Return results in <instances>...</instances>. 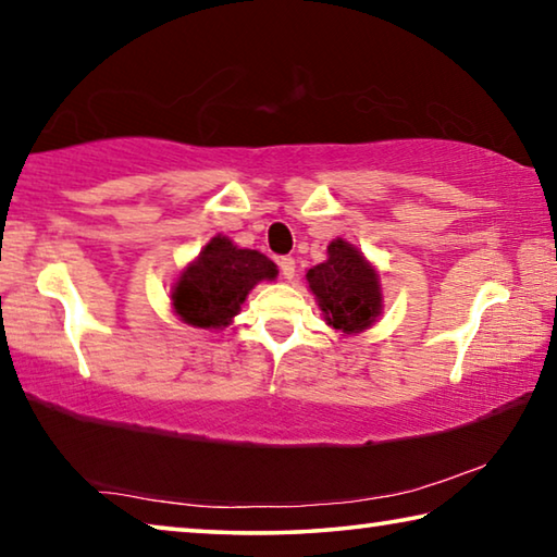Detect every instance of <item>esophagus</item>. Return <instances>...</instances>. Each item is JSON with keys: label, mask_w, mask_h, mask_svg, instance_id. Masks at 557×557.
Segmentation results:
<instances>
[{"label": "esophagus", "mask_w": 557, "mask_h": 557, "mask_svg": "<svg viewBox=\"0 0 557 557\" xmlns=\"http://www.w3.org/2000/svg\"><path fill=\"white\" fill-rule=\"evenodd\" d=\"M295 270H297L295 258H280V272H282V277L292 280V277H295Z\"/></svg>", "instance_id": "obj_1"}]
</instances>
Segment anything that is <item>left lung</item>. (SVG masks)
Instances as JSON below:
<instances>
[{"label":"left lung","mask_w":557,"mask_h":557,"mask_svg":"<svg viewBox=\"0 0 557 557\" xmlns=\"http://www.w3.org/2000/svg\"><path fill=\"white\" fill-rule=\"evenodd\" d=\"M307 282L326 324L338 332L361 334L381 317L379 272L344 238L329 243L326 260L307 270Z\"/></svg>","instance_id":"obj_1"}]
</instances>
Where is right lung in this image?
<instances>
[{"instance_id":"add662e5","label":"right lung","mask_w":557,"mask_h":557,"mask_svg":"<svg viewBox=\"0 0 557 557\" xmlns=\"http://www.w3.org/2000/svg\"><path fill=\"white\" fill-rule=\"evenodd\" d=\"M275 277L277 265L262 252L238 248L225 235H215L174 282V312L184 324L223 329L240 312L258 282Z\"/></svg>"}]
</instances>
